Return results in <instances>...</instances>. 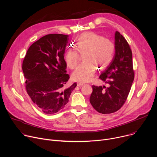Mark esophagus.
<instances>
[{
    "instance_id": "1",
    "label": "esophagus",
    "mask_w": 157,
    "mask_h": 157,
    "mask_svg": "<svg viewBox=\"0 0 157 157\" xmlns=\"http://www.w3.org/2000/svg\"><path fill=\"white\" fill-rule=\"evenodd\" d=\"M83 84H84V83H82V82H78V83H77V86L80 87V86H83Z\"/></svg>"
}]
</instances>
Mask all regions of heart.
<instances>
[{"instance_id":"obj_1","label":"heart","mask_w":157,"mask_h":157,"mask_svg":"<svg viewBox=\"0 0 157 157\" xmlns=\"http://www.w3.org/2000/svg\"><path fill=\"white\" fill-rule=\"evenodd\" d=\"M115 51L113 42L94 32L82 34L78 38L75 50H68L65 55V62L70 69H75L79 62V55L83 56L84 62L72 74L75 81L87 82L90 81L97 68H105L112 61Z\"/></svg>"}]
</instances>
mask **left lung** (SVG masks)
<instances>
[{
    "label": "left lung",
    "instance_id": "8db88e82",
    "mask_svg": "<svg viewBox=\"0 0 157 157\" xmlns=\"http://www.w3.org/2000/svg\"><path fill=\"white\" fill-rule=\"evenodd\" d=\"M135 77L131 48L119 32L115 33V54L112 62L99 76L108 87L92 86L90 102L102 114H111L125 103Z\"/></svg>",
    "mask_w": 157,
    "mask_h": 157
}]
</instances>
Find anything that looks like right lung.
Segmentation results:
<instances>
[{
    "instance_id": "1",
    "label": "right lung",
    "mask_w": 157,
    "mask_h": 157,
    "mask_svg": "<svg viewBox=\"0 0 157 157\" xmlns=\"http://www.w3.org/2000/svg\"><path fill=\"white\" fill-rule=\"evenodd\" d=\"M68 36L62 34L44 36L30 46L22 62L27 93L47 114L64 108L77 86L75 82L65 87L70 78L64 59Z\"/></svg>"
}]
</instances>
